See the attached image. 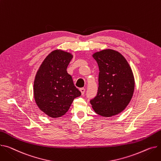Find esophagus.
<instances>
[{
  "instance_id": "34e87169",
  "label": "esophagus",
  "mask_w": 161,
  "mask_h": 161,
  "mask_svg": "<svg viewBox=\"0 0 161 161\" xmlns=\"http://www.w3.org/2000/svg\"><path fill=\"white\" fill-rule=\"evenodd\" d=\"M80 91H81V94H82V95H83V94H84V93H85V89L84 88H81V89H80Z\"/></svg>"
}]
</instances>
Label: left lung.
<instances>
[{
    "mask_svg": "<svg viewBox=\"0 0 161 161\" xmlns=\"http://www.w3.org/2000/svg\"><path fill=\"white\" fill-rule=\"evenodd\" d=\"M99 67L98 89L90 101L94 111L102 116L116 115L131 101L135 89L132 70L120 53L105 49L92 55Z\"/></svg>",
    "mask_w": 161,
    "mask_h": 161,
    "instance_id": "1",
    "label": "left lung"
}]
</instances>
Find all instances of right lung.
<instances>
[{
    "instance_id": "obj_1",
    "label": "right lung",
    "mask_w": 161,
    "mask_h": 161,
    "mask_svg": "<svg viewBox=\"0 0 161 161\" xmlns=\"http://www.w3.org/2000/svg\"><path fill=\"white\" fill-rule=\"evenodd\" d=\"M73 56L56 50L42 63L36 75L34 94L39 108L52 118L65 114L74 100L81 96L67 68Z\"/></svg>"
}]
</instances>
